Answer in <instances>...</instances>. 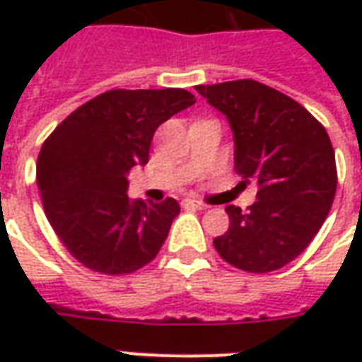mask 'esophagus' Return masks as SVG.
I'll use <instances>...</instances> for the list:
<instances>
[{"instance_id":"obj_1","label":"esophagus","mask_w":362,"mask_h":362,"mask_svg":"<svg viewBox=\"0 0 362 362\" xmlns=\"http://www.w3.org/2000/svg\"><path fill=\"white\" fill-rule=\"evenodd\" d=\"M184 205L196 207V209H207V207H209L207 204H202V202H196V199H184Z\"/></svg>"}]
</instances>
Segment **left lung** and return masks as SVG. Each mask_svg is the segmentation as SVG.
Listing matches in <instances>:
<instances>
[{"instance_id":"obj_1","label":"left lung","mask_w":362,"mask_h":362,"mask_svg":"<svg viewBox=\"0 0 362 362\" xmlns=\"http://www.w3.org/2000/svg\"><path fill=\"white\" fill-rule=\"evenodd\" d=\"M225 114L235 137V168L258 182L256 202L227 205L230 227L213 244L243 272L267 273L303 254L324 225L337 188L335 153L318 119L264 83L196 85Z\"/></svg>"}]
</instances>
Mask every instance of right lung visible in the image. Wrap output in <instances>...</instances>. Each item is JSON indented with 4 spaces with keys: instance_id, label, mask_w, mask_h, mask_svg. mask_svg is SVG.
<instances>
[{
    "instance_id": "obj_1",
    "label": "right lung",
    "mask_w": 362,
    "mask_h": 362,
    "mask_svg": "<svg viewBox=\"0 0 362 362\" xmlns=\"http://www.w3.org/2000/svg\"><path fill=\"white\" fill-rule=\"evenodd\" d=\"M194 103L184 89L106 90L44 141L36 160L44 213L83 266L124 275L157 256L180 205L129 199L127 174L149 163L157 127Z\"/></svg>"
}]
</instances>
